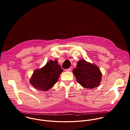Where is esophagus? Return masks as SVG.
<instances>
[{"instance_id":"esophagus-1","label":"esophagus","mask_w":130,"mask_h":130,"mask_svg":"<svg viewBox=\"0 0 130 130\" xmlns=\"http://www.w3.org/2000/svg\"><path fill=\"white\" fill-rule=\"evenodd\" d=\"M71 70H72V68H71V67H70V68H68V69H65V71H68V72H70Z\"/></svg>"}]
</instances>
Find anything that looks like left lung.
<instances>
[{
  "label": "left lung",
  "mask_w": 130,
  "mask_h": 130,
  "mask_svg": "<svg viewBox=\"0 0 130 130\" xmlns=\"http://www.w3.org/2000/svg\"><path fill=\"white\" fill-rule=\"evenodd\" d=\"M72 72L77 82L83 87L92 89L100 84L102 74L100 68L84 60L81 59L78 61L76 68Z\"/></svg>",
  "instance_id": "1"
}]
</instances>
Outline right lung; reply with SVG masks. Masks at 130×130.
Returning a JSON list of instances; mask_svg holds the SVG:
<instances>
[{
	"instance_id": "add662e5",
	"label": "right lung",
	"mask_w": 130,
	"mask_h": 130,
	"mask_svg": "<svg viewBox=\"0 0 130 130\" xmlns=\"http://www.w3.org/2000/svg\"><path fill=\"white\" fill-rule=\"evenodd\" d=\"M57 60H50L45 66L34 71L30 83L36 89L47 91L51 88L58 80L63 69L58 64Z\"/></svg>"
}]
</instances>
